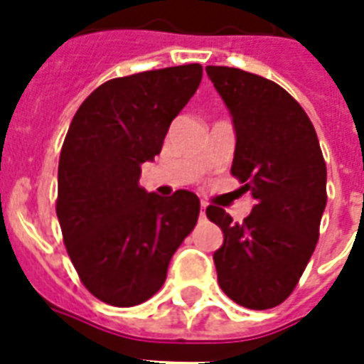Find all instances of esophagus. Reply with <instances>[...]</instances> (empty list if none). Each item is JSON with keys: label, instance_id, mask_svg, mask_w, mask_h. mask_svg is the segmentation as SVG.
<instances>
[{"label": "esophagus", "instance_id": "1", "mask_svg": "<svg viewBox=\"0 0 364 364\" xmlns=\"http://www.w3.org/2000/svg\"><path fill=\"white\" fill-rule=\"evenodd\" d=\"M205 216H206V205L203 203V205H200V218H205Z\"/></svg>", "mask_w": 364, "mask_h": 364}]
</instances>
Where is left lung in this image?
<instances>
[{
	"label": "left lung",
	"instance_id": "1",
	"mask_svg": "<svg viewBox=\"0 0 364 364\" xmlns=\"http://www.w3.org/2000/svg\"><path fill=\"white\" fill-rule=\"evenodd\" d=\"M206 74L236 132L232 175L253 198L242 224L220 206L206 208L224 234L213 255L218 284L236 304L267 310L289 298L316 250L326 161L308 114L281 85L237 68L206 66Z\"/></svg>",
	"mask_w": 364,
	"mask_h": 364
}]
</instances>
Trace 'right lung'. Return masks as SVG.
Here are the masks:
<instances>
[{
	"label": "right lung",
	"mask_w": 364,
	"mask_h": 364,
	"mask_svg": "<svg viewBox=\"0 0 364 364\" xmlns=\"http://www.w3.org/2000/svg\"><path fill=\"white\" fill-rule=\"evenodd\" d=\"M200 64L151 70L99 85L75 112L58 164V214L68 255L93 296L136 306L166 282L169 261L200 210L191 191L171 197L138 185L171 120L198 90Z\"/></svg>",
	"instance_id": "add662e5"
}]
</instances>
